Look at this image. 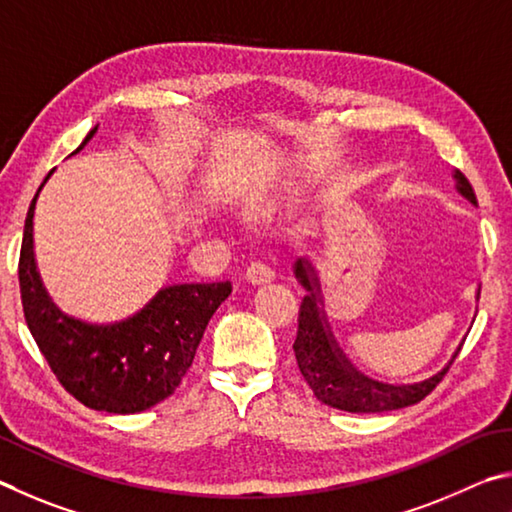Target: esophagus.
<instances>
[{
	"instance_id": "obj_1",
	"label": "esophagus",
	"mask_w": 512,
	"mask_h": 512,
	"mask_svg": "<svg viewBox=\"0 0 512 512\" xmlns=\"http://www.w3.org/2000/svg\"><path fill=\"white\" fill-rule=\"evenodd\" d=\"M245 279L251 283V285H265V283H270V281H274V270L270 265H265V263H251L249 267H247V272H245Z\"/></svg>"
}]
</instances>
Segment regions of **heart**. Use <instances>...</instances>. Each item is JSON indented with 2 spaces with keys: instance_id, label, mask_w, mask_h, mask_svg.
Segmentation results:
<instances>
[{
  "instance_id": "obj_1",
  "label": "heart",
  "mask_w": 512,
  "mask_h": 512,
  "mask_svg": "<svg viewBox=\"0 0 512 512\" xmlns=\"http://www.w3.org/2000/svg\"><path fill=\"white\" fill-rule=\"evenodd\" d=\"M274 206V195H263L261 200H254L249 204V213H267Z\"/></svg>"
}]
</instances>
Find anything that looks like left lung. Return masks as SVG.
<instances>
[{
  "label": "left lung",
  "instance_id": "obj_1",
  "mask_svg": "<svg viewBox=\"0 0 512 512\" xmlns=\"http://www.w3.org/2000/svg\"><path fill=\"white\" fill-rule=\"evenodd\" d=\"M456 191L465 200L477 204V195L461 170H454ZM294 276L306 288V297L301 301L299 310V330L294 339V355H297L299 371L308 387L315 393L317 400L328 407L351 411V414H380V411L402 409L423 400L436 389V384L443 380V375L450 371V364L443 371H438L432 378L416 384H387L373 378H366L355 366L348 362V357L337 346L330 326L326 321L324 310L319 308V281L315 267L308 258H299L294 263ZM479 299V292H477Z\"/></svg>",
  "mask_w": 512,
  "mask_h": 512
}]
</instances>
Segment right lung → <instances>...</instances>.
<instances>
[{"label": "right lung", "mask_w": 512, "mask_h": 512, "mask_svg": "<svg viewBox=\"0 0 512 512\" xmlns=\"http://www.w3.org/2000/svg\"><path fill=\"white\" fill-rule=\"evenodd\" d=\"M98 130H89L87 146ZM53 173V170H51ZM29 206L20 249L24 319L53 375L85 407L107 414H137L166 400L191 369L206 324L231 294V283H182L161 288L132 317L114 324H87L62 312L44 290L33 254Z\"/></svg>", "instance_id": "1"}]
</instances>
